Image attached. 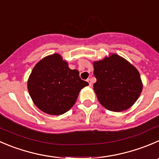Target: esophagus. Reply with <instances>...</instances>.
I'll use <instances>...</instances> for the list:
<instances>
[{
	"mask_svg": "<svg viewBox=\"0 0 159 159\" xmlns=\"http://www.w3.org/2000/svg\"><path fill=\"white\" fill-rule=\"evenodd\" d=\"M87 81H88V82H89V85H90V86H92V80H91L90 78H89V79H87Z\"/></svg>",
	"mask_w": 159,
	"mask_h": 159,
	"instance_id": "esophagus-1",
	"label": "esophagus"
}]
</instances>
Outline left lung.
I'll return each mask as SVG.
<instances>
[{"label":"left lung","mask_w":159,"mask_h":159,"mask_svg":"<svg viewBox=\"0 0 159 159\" xmlns=\"http://www.w3.org/2000/svg\"><path fill=\"white\" fill-rule=\"evenodd\" d=\"M96 82L94 90L99 102L107 109L120 112L133 106L142 91L139 72L116 54L94 63Z\"/></svg>","instance_id":"8db88e82"}]
</instances>
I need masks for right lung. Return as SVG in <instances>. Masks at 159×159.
<instances>
[{"mask_svg":"<svg viewBox=\"0 0 159 159\" xmlns=\"http://www.w3.org/2000/svg\"><path fill=\"white\" fill-rule=\"evenodd\" d=\"M89 83L81 79L78 70H71L59 54L40 61L32 70L28 90L39 109L50 115L67 112L76 102L81 89Z\"/></svg>","mask_w":159,"mask_h":159,"instance_id":"right-lung-1","label":"right lung"}]
</instances>
